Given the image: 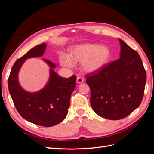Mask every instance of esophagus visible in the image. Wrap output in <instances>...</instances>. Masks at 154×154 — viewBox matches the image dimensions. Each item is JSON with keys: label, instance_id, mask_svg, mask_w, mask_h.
<instances>
[{"label": "esophagus", "instance_id": "1", "mask_svg": "<svg viewBox=\"0 0 154 154\" xmlns=\"http://www.w3.org/2000/svg\"><path fill=\"white\" fill-rule=\"evenodd\" d=\"M76 82L78 83H81L83 82V79L82 77H78L76 79Z\"/></svg>", "mask_w": 154, "mask_h": 154}]
</instances>
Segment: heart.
Wrapping results in <instances>:
<instances>
[{
    "instance_id": "heart-1",
    "label": "heart",
    "mask_w": 154,
    "mask_h": 154,
    "mask_svg": "<svg viewBox=\"0 0 154 154\" xmlns=\"http://www.w3.org/2000/svg\"><path fill=\"white\" fill-rule=\"evenodd\" d=\"M111 58L110 49L97 44H82L70 50L69 57L61 55L60 62L64 67H71L73 62L81 63L85 72L93 73L100 71L109 63Z\"/></svg>"
}]
</instances>
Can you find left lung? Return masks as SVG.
Returning <instances> with one entry per match:
<instances>
[{
    "mask_svg": "<svg viewBox=\"0 0 154 154\" xmlns=\"http://www.w3.org/2000/svg\"><path fill=\"white\" fill-rule=\"evenodd\" d=\"M120 58L100 71L85 76L91 88V105L101 117L118 120L127 117L141 104L146 74L140 56L124 41Z\"/></svg>",
    "mask_w": 154,
    "mask_h": 154,
    "instance_id": "left-lung-1",
    "label": "left lung"
}]
</instances>
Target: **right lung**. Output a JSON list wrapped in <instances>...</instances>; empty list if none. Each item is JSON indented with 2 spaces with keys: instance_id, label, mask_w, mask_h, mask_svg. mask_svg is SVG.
Returning <instances> with one entry per match:
<instances>
[{
  "instance_id": "add662e5",
  "label": "right lung",
  "mask_w": 154,
  "mask_h": 154,
  "mask_svg": "<svg viewBox=\"0 0 154 154\" xmlns=\"http://www.w3.org/2000/svg\"><path fill=\"white\" fill-rule=\"evenodd\" d=\"M45 48V43L36 45L18 59L11 68L8 84L14 105L23 118L42 127H52L66 117L71 96L76 87V76L66 78L58 75L53 70L55 64L43 58L51 67L49 82L43 89L28 92L23 89L18 81V71L25 60L42 57Z\"/></svg>"
}]
</instances>
